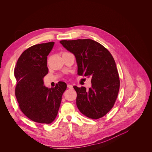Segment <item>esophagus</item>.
I'll return each mask as SVG.
<instances>
[{
    "mask_svg": "<svg viewBox=\"0 0 152 152\" xmlns=\"http://www.w3.org/2000/svg\"><path fill=\"white\" fill-rule=\"evenodd\" d=\"M67 87H68L69 88H70V89H72V88H73V86L72 85H71V84H68V85H67Z\"/></svg>",
    "mask_w": 152,
    "mask_h": 152,
    "instance_id": "34e87169",
    "label": "esophagus"
}]
</instances>
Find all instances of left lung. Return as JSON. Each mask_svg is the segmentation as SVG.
Wrapping results in <instances>:
<instances>
[{
	"instance_id": "left-lung-1",
	"label": "left lung",
	"mask_w": 152,
	"mask_h": 152,
	"mask_svg": "<svg viewBox=\"0 0 152 152\" xmlns=\"http://www.w3.org/2000/svg\"><path fill=\"white\" fill-rule=\"evenodd\" d=\"M61 44L74 54L77 75L91 78L92 87L74 86L76 105L90 118L98 119L113 108L117 99L120 80L115 60L103 45L90 39L61 40Z\"/></svg>"
}]
</instances>
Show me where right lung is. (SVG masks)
I'll use <instances>...</instances> for the list:
<instances>
[{"label":"right lung","mask_w":152,"mask_h":152,"mask_svg":"<svg viewBox=\"0 0 152 152\" xmlns=\"http://www.w3.org/2000/svg\"><path fill=\"white\" fill-rule=\"evenodd\" d=\"M54 43L28 48L19 57L15 68V95L19 107L29 119L40 124H49L54 120L67 87L64 82L49 88L44 85L43 78L48 73L47 56Z\"/></svg>","instance_id":"obj_1"}]
</instances>
